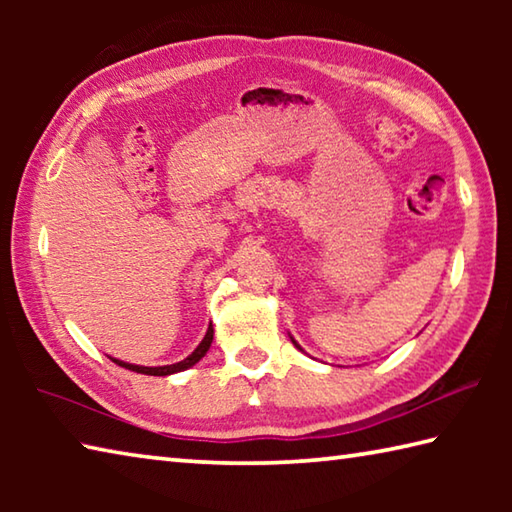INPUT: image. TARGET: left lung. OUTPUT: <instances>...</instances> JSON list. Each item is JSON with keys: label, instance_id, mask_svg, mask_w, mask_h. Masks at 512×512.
<instances>
[{"label": "left lung", "instance_id": "8db88e82", "mask_svg": "<svg viewBox=\"0 0 512 512\" xmlns=\"http://www.w3.org/2000/svg\"><path fill=\"white\" fill-rule=\"evenodd\" d=\"M291 341H293V339H291ZM293 345H296V348H298V350H302V348H300V345H298L296 341H293Z\"/></svg>", "mask_w": 512, "mask_h": 512}]
</instances>
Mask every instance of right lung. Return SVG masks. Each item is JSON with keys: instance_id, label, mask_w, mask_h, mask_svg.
Listing matches in <instances>:
<instances>
[{"instance_id": "add662e5", "label": "right lung", "mask_w": 512, "mask_h": 512, "mask_svg": "<svg viewBox=\"0 0 512 512\" xmlns=\"http://www.w3.org/2000/svg\"><path fill=\"white\" fill-rule=\"evenodd\" d=\"M212 339H214V329H212V323H210V327H207V334H205V339L198 343V348L189 354L187 359H183V361H178V363H171V366H158V368H149V366H135V363H126V361H119V359H112L117 363V366H121V368H126V370H133V372H142V375H153V377H164V375H173V372H180V370H187V368H192L194 363H198L201 361L203 357H205V352L210 350V345H212Z\"/></svg>"}]
</instances>
